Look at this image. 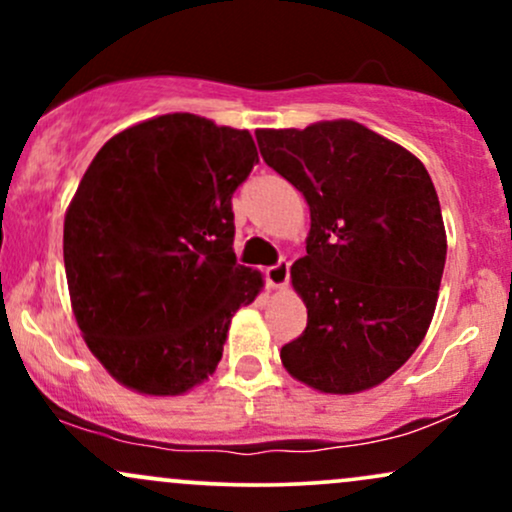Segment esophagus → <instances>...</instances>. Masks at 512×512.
<instances>
[{"label":"esophagus","mask_w":512,"mask_h":512,"mask_svg":"<svg viewBox=\"0 0 512 512\" xmlns=\"http://www.w3.org/2000/svg\"><path fill=\"white\" fill-rule=\"evenodd\" d=\"M264 276H267V286L272 291L286 289V284H289V262L281 260L279 264H274V267H269Z\"/></svg>","instance_id":"34e87169"}]
</instances>
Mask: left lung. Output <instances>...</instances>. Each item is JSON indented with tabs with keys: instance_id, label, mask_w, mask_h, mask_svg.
<instances>
[{
	"instance_id": "left-lung-1",
	"label": "left lung",
	"mask_w": 512,
	"mask_h": 512,
	"mask_svg": "<svg viewBox=\"0 0 512 512\" xmlns=\"http://www.w3.org/2000/svg\"><path fill=\"white\" fill-rule=\"evenodd\" d=\"M255 137L264 163L310 209L308 255L291 267L308 327L281 349V363L325 395L385 383L436 313L448 238L431 175L356 120L255 129Z\"/></svg>"
}]
</instances>
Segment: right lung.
Here are the masks:
<instances>
[{"mask_svg": "<svg viewBox=\"0 0 512 512\" xmlns=\"http://www.w3.org/2000/svg\"><path fill=\"white\" fill-rule=\"evenodd\" d=\"M248 129L158 115L103 144L64 214V272L84 342L127 390L185 395L219 366L233 315L264 289L233 252Z\"/></svg>", "mask_w": 512, "mask_h": 512, "instance_id": "right-lung-1", "label": "right lung"}]
</instances>
